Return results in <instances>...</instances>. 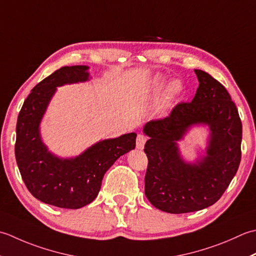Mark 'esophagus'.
I'll return each instance as SVG.
<instances>
[{
  "label": "esophagus",
  "mask_w": 256,
  "mask_h": 256,
  "mask_svg": "<svg viewBox=\"0 0 256 256\" xmlns=\"http://www.w3.org/2000/svg\"><path fill=\"white\" fill-rule=\"evenodd\" d=\"M146 142H147V138H146L144 134H138L137 142H136V146H137V149L142 150L144 147Z\"/></svg>",
  "instance_id": "34e87169"
}]
</instances>
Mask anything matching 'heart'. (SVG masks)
Masks as SVG:
<instances>
[{
    "label": "heart",
    "mask_w": 256,
    "mask_h": 256,
    "mask_svg": "<svg viewBox=\"0 0 256 256\" xmlns=\"http://www.w3.org/2000/svg\"><path fill=\"white\" fill-rule=\"evenodd\" d=\"M164 92V96L161 98L159 104V112H164L168 109L172 104L184 95V85L179 80H169V78L162 75H156L150 80L147 87L144 92V96L146 98L152 99L159 96L161 92Z\"/></svg>",
    "instance_id": "obj_1"
}]
</instances>
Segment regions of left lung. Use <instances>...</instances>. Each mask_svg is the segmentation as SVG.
<instances>
[{
    "label": "left lung",
    "mask_w": 256,
    "mask_h": 256,
    "mask_svg": "<svg viewBox=\"0 0 256 256\" xmlns=\"http://www.w3.org/2000/svg\"><path fill=\"white\" fill-rule=\"evenodd\" d=\"M199 82L191 102L176 105L170 116L144 126L148 169L144 194L161 211L194 212L220 199L241 161L242 122L236 104L216 80L194 70ZM194 126H208L204 150L194 162L184 159L178 142Z\"/></svg>",
    "instance_id": "left-lung-1"
}]
</instances>
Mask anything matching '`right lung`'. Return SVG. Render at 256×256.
<instances>
[{
    "label": "right lung",
    "instance_id": "obj_1",
    "mask_svg": "<svg viewBox=\"0 0 256 256\" xmlns=\"http://www.w3.org/2000/svg\"><path fill=\"white\" fill-rule=\"evenodd\" d=\"M90 67L64 66L36 85L25 99L16 124L15 158L25 186L36 199L64 208H80L97 196L104 174L136 147L129 132L92 144L78 156L60 157L43 142L40 124L57 87L90 82Z\"/></svg>",
    "mask_w": 256,
    "mask_h": 256
}]
</instances>
